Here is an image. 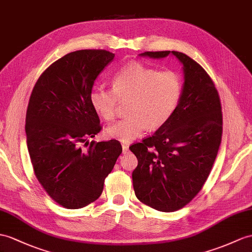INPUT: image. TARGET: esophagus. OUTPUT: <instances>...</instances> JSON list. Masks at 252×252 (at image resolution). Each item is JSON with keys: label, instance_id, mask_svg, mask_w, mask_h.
I'll use <instances>...</instances> for the list:
<instances>
[{"label": "esophagus", "instance_id": "esophagus-1", "mask_svg": "<svg viewBox=\"0 0 252 252\" xmlns=\"http://www.w3.org/2000/svg\"><path fill=\"white\" fill-rule=\"evenodd\" d=\"M122 149H123V154H127L128 151H129V143H123Z\"/></svg>", "mask_w": 252, "mask_h": 252}]
</instances>
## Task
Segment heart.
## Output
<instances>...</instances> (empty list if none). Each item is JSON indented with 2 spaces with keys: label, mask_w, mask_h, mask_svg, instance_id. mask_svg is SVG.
Here are the masks:
<instances>
[{
  "label": "heart",
  "mask_w": 252,
  "mask_h": 252,
  "mask_svg": "<svg viewBox=\"0 0 252 252\" xmlns=\"http://www.w3.org/2000/svg\"><path fill=\"white\" fill-rule=\"evenodd\" d=\"M181 79L171 70L158 71L139 62L125 65L112 79V89L95 88L90 100L97 114L106 121L115 116L119 100L125 102L126 118L110 125L106 134L123 143L142 136L146 128L163 126L179 105Z\"/></svg>",
  "instance_id": "b5f03b06"
}]
</instances>
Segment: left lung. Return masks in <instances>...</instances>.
Returning <instances> with one entry per match:
<instances>
[{
    "mask_svg": "<svg viewBox=\"0 0 252 252\" xmlns=\"http://www.w3.org/2000/svg\"><path fill=\"white\" fill-rule=\"evenodd\" d=\"M169 54L183 65L184 84L179 105L152 137L129 147L138 159L132 172L136 197L165 213L185 206L203 187L222 134L218 92L202 66L177 51H146L140 55L163 59Z\"/></svg>",
    "mask_w": 252,
    "mask_h": 252,
    "instance_id": "1",
    "label": "left lung"
}]
</instances>
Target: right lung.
Returning a JSON list of instances; mask_svg holds the SVG:
<instances>
[{"label": "right lung", "instance_id": "right-lung-1", "mask_svg": "<svg viewBox=\"0 0 252 252\" xmlns=\"http://www.w3.org/2000/svg\"><path fill=\"white\" fill-rule=\"evenodd\" d=\"M113 59L106 50L66 54L41 73L30 97L26 133L35 175L47 193L69 210L100 197L122 153L118 140L88 141L101 130L90 100L92 89Z\"/></svg>", "mask_w": 252, "mask_h": 252}]
</instances>
